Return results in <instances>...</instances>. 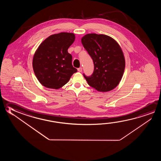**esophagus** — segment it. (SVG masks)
<instances>
[{"instance_id":"obj_1","label":"esophagus","mask_w":161,"mask_h":161,"mask_svg":"<svg viewBox=\"0 0 161 161\" xmlns=\"http://www.w3.org/2000/svg\"><path fill=\"white\" fill-rule=\"evenodd\" d=\"M77 71L81 72H82V67H80V68L77 69Z\"/></svg>"}]
</instances>
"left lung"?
<instances>
[{
  "label": "left lung",
  "instance_id": "1",
  "mask_svg": "<svg viewBox=\"0 0 161 161\" xmlns=\"http://www.w3.org/2000/svg\"><path fill=\"white\" fill-rule=\"evenodd\" d=\"M81 42L94 65L90 76L84 74L88 84L101 92L114 89L121 81L125 68L124 53L118 42L109 36L96 34L85 35Z\"/></svg>",
  "mask_w": 161,
  "mask_h": 161
}]
</instances>
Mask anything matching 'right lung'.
I'll list each match as a JSON object with an SVG mask.
<instances>
[{
    "label": "right lung",
    "mask_w": 161,
    "mask_h": 161,
    "mask_svg": "<svg viewBox=\"0 0 161 161\" xmlns=\"http://www.w3.org/2000/svg\"><path fill=\"white\" fill-rule=\"evenodd\" d=\"M75 39L73 33L61 32L50 35L39 46L33 57L32 67L44 86L58 89L77 71L72 66V57L67 51Z\"/></svg>",
    "instance_id": "right-lung-1"
}]
</instances>
